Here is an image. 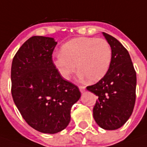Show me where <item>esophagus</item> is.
Listing matches in <instances>:
<instances>
[{
	"instance_id": "esophagus-1",
	"label": "esophagus",
	"mask_w": 147,
	"mask_h": 147,
	"mask_svg": "<svg viewBox=\"0 0 147 147\" xmlns=\"http://www.w3.org/2000/svg\"><path fill=\"white\" fill-rule=\"evenodd\" d=\"M79 89H80V91L81 92H84L85 91V87H84V86H80V87H79Z\"/></svg>"
}]
</instances>
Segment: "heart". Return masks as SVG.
<instances>
[{
  "label": "heart",
  "mask_w": 147,
  "mask_h": 147,
  "mask_svg": "<svg viewBox=\"0 0 147 147\" xmlns=\"http://www.w3.org/2000/svg\"><path fill=\"white\" fill-rule=\"evenodd\" d=\"M111 60L112 49L107 41L88 37L67 42L61 47V53L52 57L53 65L63 79L68 80L77 69L80 76L89 82L100 80L109 69Z\"/></svg>",
  "instance_id": "1"
}]
</instances>
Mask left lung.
Here are the masks:
<instances>
[{
	"label": "left lung",
	"instance_id": "left-lung-1",
	"mask_svg": "<svg viewBox=\"0 0 147 147\" xmlns=\"http://www.w3.org/2000/svg\"><path fill=\"white\" fill-rule=\"evenodd\" d=\"M112 49L109 69L104 77L87 89L98 99L93 117L100 127L113 130L121 127L131 116L136 99V71L128 51L113 36L103 32Z\"/></svg>",
	"mask_w": 147,
	"mask_h": 147
}]
</instances>
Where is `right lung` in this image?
Returning <instances> with one entry per match:
<instances>
[{
  "instance_id": "1",
  "label": "right lung",
  "mask_w": 147,
  "mask_h": 147,
  "mask_svg": "<svg viewBox=\"0 0 147 147\" xmlns=\"http://www.w3.org/2000/svg\"><path fill=\"white\" fill-rule=\"evenodd\" d=\"M56 44L53 38L33 36L19 48L11 67L15 105L29 125L44 134H56L68 125L71 107L81 96L53 65Z\"/></svg>"
}]
</instances>
